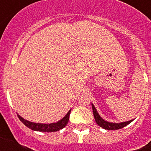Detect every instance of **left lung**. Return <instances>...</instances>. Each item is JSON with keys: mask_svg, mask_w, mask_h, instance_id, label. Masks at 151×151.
<instances>
[{"mask_svg": "<svg viewBox=\"0 0 151 151\" xmlns=\"http://www.w3.org/2000/svg\"><path fill=\"white\" fill-rule=\"evenodd\" d=\"M91 105H92V110H93V113H94L95 122H97V124L99 125L100 127L103 128V129H106V130H117V129H122V128L126 126L127 125H129V123H131V122L134 120V119H132V120L127 121V122H119V123L107 122V121L104 120V119L99 115V113H97V110H96V108L95 106H94V104H91Z\"/></svg>", "mask_w": 151, "mask_h": 151, "instance_id": "obj_1", "label": "left lung"}]
</instances>
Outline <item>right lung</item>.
I'll list each match as a JSON object with an SVG mask.
<instances>
[{"mask_svg":"<svg viewBox=\"0 0 151 151\" xmlns=\"http://www.w3.org/2000/svg\"><path fill=\"white\" fill-rule=\"evenodd\" d=\"M71 110H69L68 113H66V116L62 118L60 120L57 122H53V123H36V122H30L29 120H26L25 119L22 118L21 116L17 114L19 119H20L21 122L24 125L27 126L29 129L32 130L37 131V132H57L60 129H63L69 122V115H70Z\"/></svg>","mask_w":151,"mask_h":151,"instance_id":"add662e5","label":"right lung"}]
</instances>
